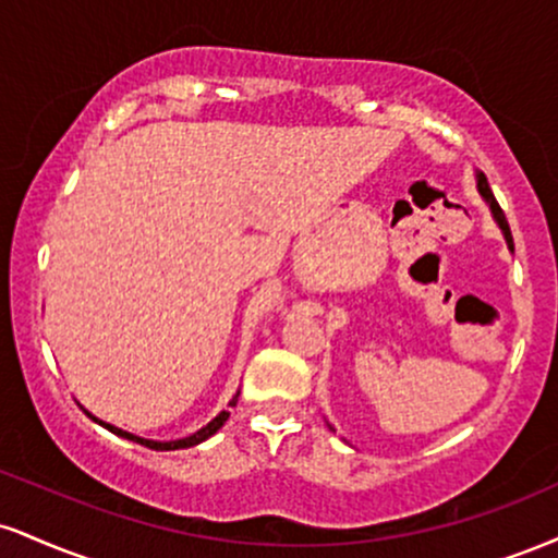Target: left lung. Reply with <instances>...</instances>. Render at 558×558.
Instances as JSON below:
<instances>
[{
  "mask_svg": "<svg viewBox=\"0 0 558 558\" xmlns=\"http://www.w3.org/2000/svg\"><path fill=\"white\" fill-rule=\"evenodd\" d=\"M475 186H478V194L483 197V203H486L488 210H492V218L496 220V226H499L501 233H505V241H507L509 252H514L512 231H509V223H507V218H505V210H501L499 203H496L492 186H488V181H486V177H483V171H475ZM330 428H332V426H330ZM332 432H335V428H332Z\"/></svg>",
  "mask_w": 558,
  "mask_h": 558,
  "instance_id": "8db88e82",
  "label": "left lung"
}]
</instances>
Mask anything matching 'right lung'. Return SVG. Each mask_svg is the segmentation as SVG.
Masks as SVG:
<instances>
[{
	"instance_id": "add662e5",
	"label": "right lung",
	"mask_w": 558,
	"mask_h": 558,
	"mask_svg": "<svg viewBox=\"0 0 558 558\" xmlns=\"http://www.w3.org/2000/svg\"><path fill=\"white\" fill-rule=\"evenodd\" d=\"M239 402V392L233 395L231 398V402H228V405H236ZM87 413V411H85ZM90 415L93 421H96L98 426H104V428H109L111 434H117V436H122V439H130V441H137V445H143V447H150V449H158V452H169V449H186V447H194V445H203L205 439H210V436L218 432L220 426L226 424L228 421V411H220L218 415H215V418L210 421V424L207 426H203L199 428V432H194V434H190V436H184V439H171V441H158V439H143V436H137V434H130V432H124V428H119V426H111V424H106V421H100V418H96V415L93 413H87Z\"/></svg>"
}]
</instances>
